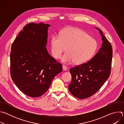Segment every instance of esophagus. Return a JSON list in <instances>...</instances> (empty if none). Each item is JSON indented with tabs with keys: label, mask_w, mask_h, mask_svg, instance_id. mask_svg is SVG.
<instances>
[{
	"label": "esophagus",
	"mask_w": 124,
	"mask_h": 124,
	"mask_svg": "<svg viewBox=\"0 0 124 124\" xmlns=\"http://www.w3.org/2000/svg\"><path fill=\"white\" fill-rule=\"evenodd\" d=\"M62 68H63V70H67V67L66 66H65V65H63L62 66Z\"/></svg>",
	"instance_id": "esophagus-1"
}]
</instances>
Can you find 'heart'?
Here are the masks:
<instances>
[{
    "mask_svg": "<svg viewBox=\"0 0 124 124\" xmlns=\"http://www.w3.org/2000/svg\"><path fill=\"white\" fill-rule=\"evenodd\" d=\"M50 42L52 55L56 59L60 58L66 49L61 61L67 64L87 62L94 55L98 46L96 40L84 31L74 27L63 29L60 36L53 35Z\"/></svg>",
    "mask_w": 124,
    "mask_h": 124,
    "instance_id": "heart-1",
    "label": "heart"
}]
</instances>
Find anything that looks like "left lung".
<instances>
[{"label": "left lung", "instance_id": "obj_1", "mask_svg": "<svg viewBox=\"0 0 124 124\" xmlns=\"http://www.w3.org/2000/svg\"><path fill=\"white\" fill-rule=\"evenodd\" d=\"M102 43L97 54L89 61L70 69L72 81L69 90L74 96L84 99L95 94L109 78L112 58V48L102 32Z\"/></svg>", "mask_w": 124, "mask_h": 124}]
</instances>
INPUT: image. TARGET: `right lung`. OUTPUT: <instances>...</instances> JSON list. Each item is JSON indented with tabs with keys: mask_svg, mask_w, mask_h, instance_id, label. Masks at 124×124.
<instances>
[{
	"mask_svg": "<svg viewBox=\"0 0 124 124\" xmlns=\"http://www.w3.org/2000/svg\"><path fill=\"white\" fill-rule=\"evenodd\" d=\"M50 26L43 23H28L12 45L11 78L21 91L31 97L45 94L53 79L62 71L61 64L49 55L46 48Z\"/></svg>",
	"mask_w": 124,
	"mask_h": 124,
	"instance_id": "right-lung-1",
	"label": "right lung"
}]
</instances>
